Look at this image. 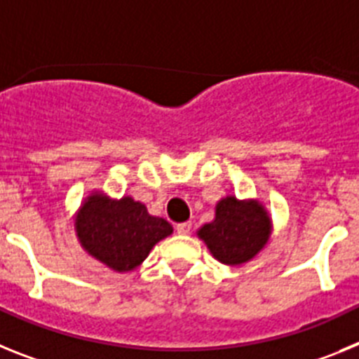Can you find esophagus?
Instances as JSON below:
<instances>
[{"instance_id":"obj_1","label":"esophagus","mask_w":359,"mask_h":359,"mask_svg":"<svg viewBox=\"0 0 359 359\" xmlns=\"http://www.w3.org/2000/svg\"><path fill=\"white\" fill-rule=\"evenodd\" d=\"M190 230H192V223H190V221L176 224V231L180 233V236H187V233H190Z\"/></svg>"}]
</instances>
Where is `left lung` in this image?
<instances>
[{
  "label": "left lung",
  "mask_w": 359,
  "mask_h": 359,
  "mask_svg": "<svg viewBox=\"0 0 359 359\" xmlns=\"http://www.w3.org/2000/svg\"><path fill=\"white\" fill-rule=\"evenodd\" d=\"M196 233L215 261L241 266L264 250L273 233V221L259 199L224 196L215 203L214 219L199 226Z\"/></svg>",
  "instance_id": "obj_1"
}]
</instances>
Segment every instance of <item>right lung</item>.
Instances as JSON below:
<instances>
[{
    "label": "right lung",
    "instance_id": "1",
    "mask_svg": "<svg viewBox=\"0 0 359 359\" xmlns=\"http://www.w3.org/2000/svg\"><path fill=\"white\" fill-rule=\"evenodd\" d=\"M81 248L116 273L135 271L160 241L172 233V224L149 214L131 196L116 199L104 190H91L73 215Z\"/></svg>",
    "mask_w": 359,
    "mask_h": 359
}]
</instances>
